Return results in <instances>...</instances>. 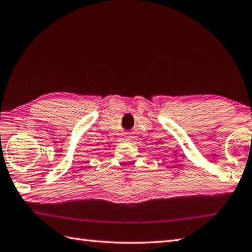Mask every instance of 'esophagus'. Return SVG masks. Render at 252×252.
Returning a JSON list of instances; mask_svg holds the SVG:
<instances>
[{
  "label": "esophagus",
  "mask_w": 252,
  "mask_h": 252,
  "mask_svg": "<svg viewBox=\"0 0 252 252\" xmlns=\"http://www.w3.org/2000/svg\"><path fill=\"white\" fill-rule=\"evenodd\" d=\"M128 137H129V136H128ZM127 140H130V139H129V138H127Z\"/></svg>",
  "instance_id": "obj_1"
}]
</instances>
